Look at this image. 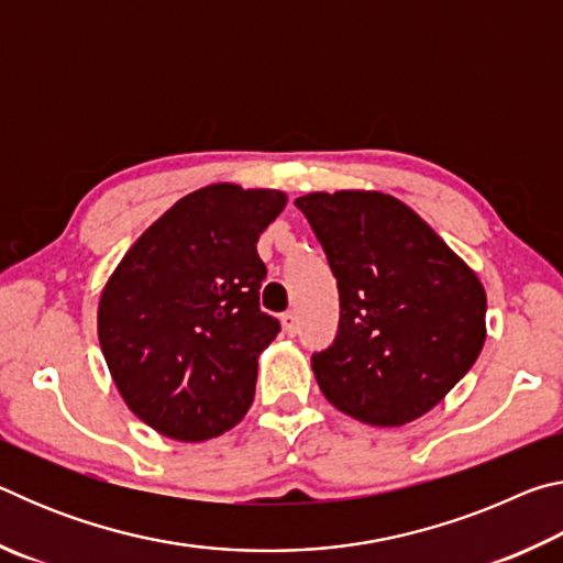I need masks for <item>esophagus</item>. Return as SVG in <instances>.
<instances>
[{"label": "esophagus", "instance_id": "34e87169", "mask_svg": "<svg viewBox=\"0 0 563 563\" xmlns=\"http://www.w3.org/2000/svg\"><path fill=\"white\" fill-rule=\"evenodd\" d=\"M280 322H283V330L288 332V335H295V332H298V312H295V310L283 312Z\"/></svg>", "mask_w": 563, "mask_h": 563}]
</instances>
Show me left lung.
Listing matches in <instances>:
<instances>
[{
	"mask_svg": "<svg viewBox=\"0 0 563 563\" xmlns=\"http://www.w3.org/2000/svg\"><path fill=\"white\" fill-rule=\"evenodd\" d=\"M295 206L316 231L340 292L338 338L312 355L322 395L373 427L427 415L484 347L482 280L395 196L318 190Z\"/></svg>",
	"mask_w": 563,
	"mask_h": 563,
	"instance_id": "obj_1",
	"label": "left lung"
}]
</instances>
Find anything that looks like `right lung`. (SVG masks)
<instances>
[{
    "label": "right lung",
    "instance_id": "obj_1",
    "mask_svg": "<svg viewBox=\"0 0 563 563\" xmlns=\"http://www.w3.org/2000/svg\"><path fill=\"white\" fill-rule=\"evenodd\" d=\"M288 203L275 188L211 184L151 223L99 300V342L123 402L151 430L206 442L235 427L280 322L261 310L255 243Z\"/></svg>",
    "mask_w": 563,
    "mask_h": 563
}]
</instances>
